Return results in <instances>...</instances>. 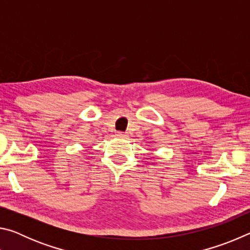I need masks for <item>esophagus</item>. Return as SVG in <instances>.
Segmentation results:
<instances>
[{
	"mask_svg": "<svg viewBox=\"0 0 250 250\" xmlns=\"http://www.w3.org/2000/svg\"><path fill=\"white\" fill-rule=\"evenodd\" d=\"M116 135L118 138H121V139H124V138H125L126 137V134L125 133H124V132H117L116 133Z\"/></svg>",
	"mask_w": 250,
	"mask_h": 250,
	"instance_id": "34e87169",
	"label": "esophagus"
}]
</instances>
